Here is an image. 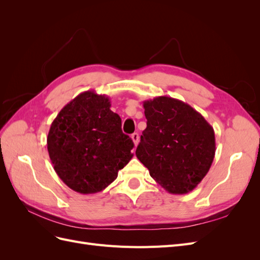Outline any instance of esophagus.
I'll list each match as a JSON object with an SVG mask.
<instances>
[{
  "mask_svg": "<svg viewBox=\"0 0 260 260\" xmlns=\"http://www.w3.org/2000/svg\"><path fill=\"white\" fill-rule=\"evenodd\" d=\"M131 139L133 141V143H135V145L137 146L139 144V141H140V137H139V133L135 132L133 135H131Z\"/></svg>",
  "mask_w": 260,
  "mask_h": 260,
  "instance_id": "1",
  "label": "esophagus"
}]
</instances>
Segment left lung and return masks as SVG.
Instances as JSON below:
<instances>
[{
	"label": "left lung",
	"instance_id": "left-lung-1",
	"mask_svg": "<svg viewBox=\"0 0 260 260\" xmlns=\"http://www.w3.org/2000/svg\"><path fill=\"white\" fill-rule=\"evenodd\" d=\"M146 129L138 159L171 194L193 191L207 175L216 153L214 128L184 102L157 96L143 102Z\"/></svg>",
	"mask_w": 260,
	"mask_h": 260
}]
</instances>
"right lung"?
Returning a JSON list of instances; mask_svg holds the SVG:
<instances>
[{
	"label": "right lung",
	"mask_w": 260,
	"mask_h": 260,
	"mask_svg": "<svg viewBox=\"0 0 260 260\" xmlns=\"http://www.w3.org/2000/svg\"><path fill=\"white\" fill-rule=\"evenodd\" d=\"M46 142L55 172L80 194L101 192L114 182L135 146L109 98L95 91L80 93L61 108Z\"/></svg>",
	"instance_id": "obj_1"
}]
</instances>
